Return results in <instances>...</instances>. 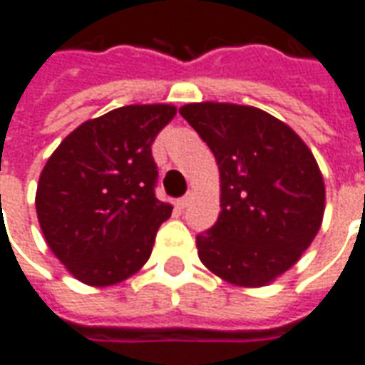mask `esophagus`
I'll use <instances>...</instances> for the list:
<instances>
[{"label":"esophagus","instance_id":"esophagus-1","mask_svg":"<svg viewBox=\"0 0 365 365\" xmlns=\"http://www.w3.org/2000/svg\"><path fill=\"white\" fill-rule=\"evenodd\" d=\"M190 201H191V193H187V195L182 197V199L178 201V207H180V209H185V207L190 205Z\"/></svg>","mask_w":365,"mask_h":365}]
</instances>
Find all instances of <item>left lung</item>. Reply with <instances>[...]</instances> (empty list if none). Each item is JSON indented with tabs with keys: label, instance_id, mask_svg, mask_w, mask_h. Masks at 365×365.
<instances>
[{
	"label": "left lung",
	"instance_id": "obj_1",
	"mask_svg": "<svg viewBox=\"0 0 365 365\" xmlns=\"http://www.w3.org/2000/svg\"><path fill=\"white\" fill-rule=\"evenodd\" d=\"M217 158L220 215L197 236L210 272L242 288L271 284L312 245L325 212V182L296 131L263 110L230 102L180 108Z\"/></svg>",
	"mask_w": 365,
	"mask_h": 365
}]
</instances>
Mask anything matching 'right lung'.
Returning a JSON list of instances; mask_svg holds the SVG:
<instances>
[{
  "mask_svg": "<svg viewBox=\"0 0 365 365\" xmlns=\"http://www.w3.org/2000/svg\"><path fill=\"white\" fill-rule=\"evenodd\" d=\"M172 104H131L86 120L52 153L36 187V215L59 263L83 284H118L150 257L172 205L155 195L150 145Z\"/></svg>",
  "mask_w": 365,
  "mask_h": 365,
  "instance_id": "add662e5",
  "label": "right lung"
}]
</instances>
